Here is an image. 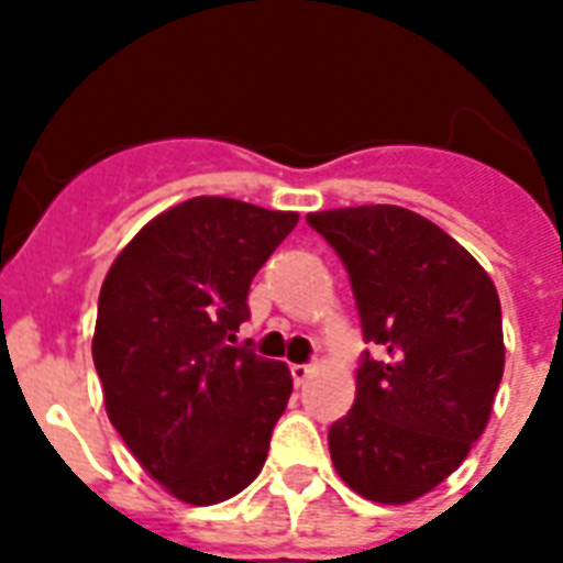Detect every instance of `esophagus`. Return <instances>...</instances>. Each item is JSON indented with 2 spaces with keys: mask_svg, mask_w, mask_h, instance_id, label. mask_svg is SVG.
I'll use <instances>...</instances> for the list:
<instances>
[{
  "mask_svg": "<svg viewBox=\"0 0 563 563\" xmlns=\"http://www.w3.org/2000/svg\"><path fill=\"white\" fill-rule=\"evenodd\" d=\"M291 371V379H295V385H303L312 376V365H289Z\"/></svg>",
  "mask_w": 563,
  "mask_h": 563,
  "instance_id": "1",
  "label": "esophagus"
}]
</instances>
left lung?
<instances>
[{"label": "left lung", "mask_w": 563, "mask_h": 563, "mask_svg": "<svg viewBox=\"0 0 563 563\" xmlns=\"http://www.w3.org/2000/svg\"><path fill=\"white\" fill-rule=\"evenodd\" d=\"M351 277L365 351L353 409L330 427L339 476L374 503H411L444 482L488 427L503 379L494 283L418 212L368 203L309 212Z\"/></svg>", "instance_id": "obj_1"}]
</instances>
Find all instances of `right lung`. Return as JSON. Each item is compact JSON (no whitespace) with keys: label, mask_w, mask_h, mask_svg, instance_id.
Listing matches in <instances>:
<instances>
[{"label":"right lung","mask_w":563,"mask_h":563,"mask_svg":"<svg viewBox=\"0 0 563 563\" xmlns=\"http://www.w3.org/2000/svg\"><path fill=\"white\" fill-rule=\"evenodd\" d=\"M298 212L201 195L136 233L99 295L92 362L110 423L136 462L189 506L260 476L291 394L283 362L236 344L247 289Z\"/></svg>","instance_id":"right-lung-1"}]
</instances>
